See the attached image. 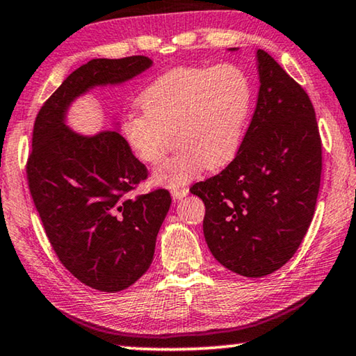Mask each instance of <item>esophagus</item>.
I'll use <instances>...</instances> for the list:
<instances>
[{
  "label": "esophagus",
  "instance_id": "1",
  "mask_svg": "<svg viewBox=\"0 0 356 356\" xmlns=\"http://www.w3.org/2000/svg\"><path fill=\"white\" fill-rule=\"evenodd\" d=\"M186 195H188V188H185V186H182V188H174L171 191V196H172L174 201H180Z\"/></svg>",
  "mask_w": 356,
  "mask_h": 356
}]
</instances>
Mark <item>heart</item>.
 <instances>
[{
    "mask_svg": "<svg viewBox=\"0 0 356 356\" xmlns=\"http://www.w3.org/2000/svg\"><path fill=\"white\" fill-rule=\"evenodd\" d=\"M251 102L250 78L236 64L172 69L141 92L143 111L125 116L122 134L131 152L149 165L179 144L152 176L155 184L174 188L204 168L221 170L236 159Z\"/></svg>",
    "mask_w": 356,
    "mask_h": 356,
    "instance_id": "heart-1",
    "label": "heart"
}]
</instances>
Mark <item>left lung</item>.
Returning <instances> with one entry per match:
<instances>
[{
    "label": "left lung",
    "instance_id": "1",
    "mask_svg": "<svg viewBox=\"0 0 356 356\" xmlns=\"http://www.w3.org/2000/svg\"><path fill=\"white\" fill-rule=\"evenodd\" d=\"M256 61L257 104L236 159L190 188L206 206L210 252L248 278L276 272L298 250L314 216L322 172L308 94L267 51L257 50Z\"/></svg>",
    "mask_w": 356,
    "mask_h": 356
}]
</instances>
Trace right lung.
Instances as JSON below:
<instances>
[{
	"label": "right lung",
	"instance_id": "add662e5",
	"mask_svg": "<svg viewBox=\"0 0 356 356\" xmlns=\"http://www.w3.org/2000/svg\"><path fill=\"white\" fill-rule=\"evenodd\" d=\"M152 65L146 56L91 59L65 78L34 122L26 166L34 206L59 261L95 291H124L147 272L171 196L155 190L129 197L147 171L118 120L111 130L83 135L67 116L83 95L129 83Z\"/></svg>",
	"mask_w": 356,
	"mask_h": 356
}]
</instances>
